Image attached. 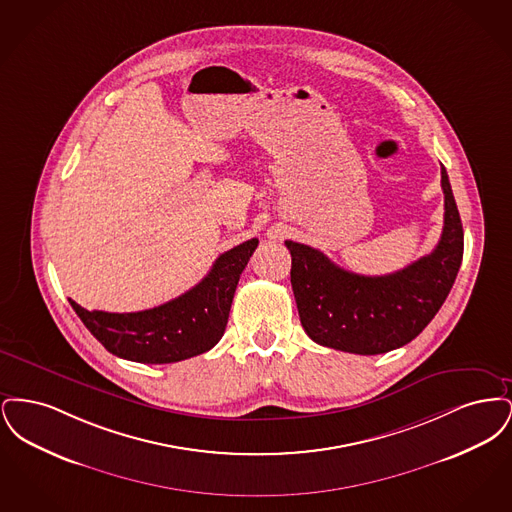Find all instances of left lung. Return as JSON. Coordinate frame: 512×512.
<instances>
[{
    "mask_svg": "<svg viewBox=\"0 0 512 512\" xmlns=\"http://www.w3.org/2000/svg\"><path fill=\"white\" fill-rule=\"evenodd\" d=\"M443 232L436 249L386 276L334 265L322 251L288 240L292 288L307 336L324 347L380 355L414 340L436 317L463 261V222L441 167Z\"/></svg>",
    "mask_w": 512,
    "mask_h": 512,
    "instance_id": "1",
    "label": "left lung"
}]
</instances>
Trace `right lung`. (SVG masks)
<instances>
[{"label": "right lung", "instance_id": "1", "mask_svg": "<svg viewBox=\"0 0 512 512\" xmlns=\"http://www.w3.org/2000/svg\"><path fill=\"white\" fill-rule=\"evenodd\" d=\"M259 244L232 247L190 292L138 313L86 311L71 299L76 315L113 355L147 365H167L201 355L219 343L240 274Z\"/></svg>", "mask_w": 512, "mask_h": 512}]
</instances>
